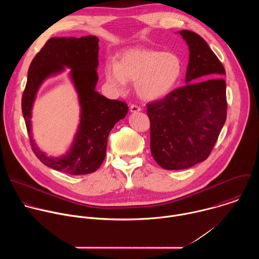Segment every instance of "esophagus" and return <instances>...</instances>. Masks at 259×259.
Returning <instances> with one entry per match:
<instances>
[{
  "label": "esophagus",
  "instance_id": "obj_1",
  "mask_svg": "<svg viewBox=\"0 0 259 259\" xmlns=\"http://www.w3.org/2000/svg\"><path fill=\"white\" fill-rule=\"evenodd\" d=\"M140 110H141V108H140L138 105L132 104V105L130 106V112H131V113H138V112H140Z\"/></svg>",
  "mask_w": 259,
  "mask_h": 259
}]
</instances>
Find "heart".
Masks as SVG:
<instances>
[{
    "label": "heart",
    "mask_w": 259,
    "mask_h": 259,
    "mask_svg": "<svg viewBox=\"0 0 259 259\" xmlns=\"http://www.w3.org/2000/svg\"><path fill=\"white\" fill-rule=\"evenodd\" d=\"M183 75V61L174 52L147 48H132L123 52L119 61L109 59L104 64V77L115 93L126 91L127 81H135L137 95L147 101L170 94Z\"/></svg>",
    "instance_id": "b5f03b06"
}]
</instances>
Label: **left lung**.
<instances>
[{
    "label": "left lung",
    "instance_id": "1",
    "mask_svg": "<svg viewBox=\"0 0 259 259\" xmlns=\"http://www.w3.org/2000/svg\"><path fill=\"white\" fill-rule=\"evenodd\" d=\"M189 46L186 84L147 105L151 152L167 170H182L205 161L227 120L225 67L206 41L179 30Z\"/></svg>",
    "mask_w": 259,
    "mask_h": 259
}]
</instances>
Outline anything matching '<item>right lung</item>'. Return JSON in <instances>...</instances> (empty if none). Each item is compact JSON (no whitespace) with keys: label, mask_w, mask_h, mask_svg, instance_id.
Here are the masks:
<instances>
[{"label":"right lung","mask_w":259,"mask_h":259,"mask_svg":"<svg viewBox=\"0 0 259 259\" xmlns=\"http://www.w3.org/2000/svg\"><path fill=\"white\" fill-rule=\"evenodd\" d=\"M98 38L94 35L51 38L32 59L22 95V114L32 151L44 165L71 175L95 172L105 158L107 137L116 123L124 119L128 106L96 91L98 82ZM70 68L69 76L80 104V123L69 151L58 157L48 156L32 138V107L38 89L49 77Z\"/></svg>","instance_id":"right-lung-1"}]
</instances>
